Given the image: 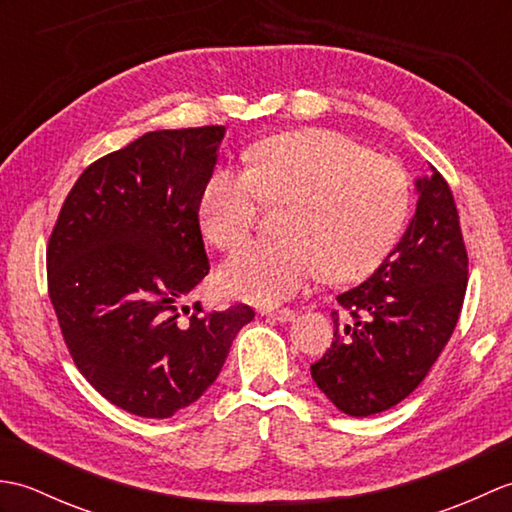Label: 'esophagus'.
Here are the masks:
<instances>
[{
    "label": "esophagus",
    "instance_id": "34e87169",
    "mask_svg": "<svg viewBox=\"0 0 512 512\" xmlns=\"http://www.w3.org/2000/svg\"><path fill=\"white\" fill-rule=\"evenodd\" d=\"M262 317H268L273 321H279V323H290L292 319H295V312L284 308V310H262Z\"/></svg>",
    "mask_w": 512,
    "mask_h": 512
}]
</instances>
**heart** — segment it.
I'll use <instances>...</instances> for the list:
<instances>
[{
    "mask_svg": "<svg viewBox=\"0 0 512 512\" xmlns=\"http://www.w3.org/2000/svg\"><path fill=\"white\" fill-rule=\"evenodd\" d=\"M248 169L215 171L202 193L204 235L224 250L250 237L262 202L288 204L286 239L253 242L220 268L235 299L277 306L314 284L376 268L405 228L411 180L396 158L372 154L332 129L281 134L246 154Z\"/></svg>",
    "mask_w": 512,
    "mask_h": 512,
    "instance_id": "1",
    "label": "heart"
}]
</instances>
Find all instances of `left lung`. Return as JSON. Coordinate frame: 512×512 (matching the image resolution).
Wrapping results in <instances>:
<instances>
[{
  "label": "left lung",
  "mask_w": 512,
  "mask_h": 512,
  "mask_svg": "<svg viewBox=\"0 0 512 512\" xmlns=\"http://www.w3.org/2000/svg\"><path fill=\"white\" fill-rule=\"evenodd\" d=\"M416 213L396 248L361 286L336 301L334 341L310 365L332 405L367 418L416 389L458 323L469 257L453 193L436 169L416 178Z\"/></svg>",
  "instance_id": "left-lung-1"
}]
</instances>
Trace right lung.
Instances as JSON below:
<instances>
[{"label": "right lung", "mask_w": 512, "mask_h": 512, "mask_svg": "<svg viewBox=\"0 0 512 512\" xmlns=\"http://www.w3.org/2000/svg\"><path fill=\"white\" fill-rule=\"evenodd\" d=\"M224 134L160 129L92 162L50 235V301L74 365L140 418H171L198 400L255 317L231 306L182 319L209 275L198 211Z\"/></svg>", "instance_id": "right-lung-1"}]
</instances>
